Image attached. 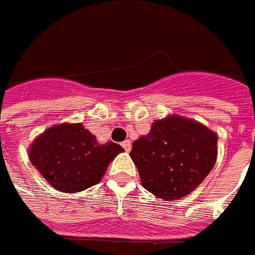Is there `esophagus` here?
<instances>
[{"label": "esophagus", "instance_id": "1", "mask_svg": "<svg viewBox=\"0 0 255 255\" xmlns=\"http://www.w3.org/2000/svg\"><path fill=\"white\" fill-rule=\"evenodd\" d=\"M122 146H123V149H125L126 152H129V151L132 149V142H130V140H125V142H122Z\"/></svg>", "mask_w": 255, "mask_h": 255}]
</instances>
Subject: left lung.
Listing matches in <instances>:
<instances>
[{
	"mask_svg": "<svg viewBox=\"0 0 255 255\" xmlns=\"http://www.w3.org/2000/svg\"><path fill=\"white\" fill-rule=\"evenodd\" d=\"M218 135L205 125L181 116L155 120L148 135L133 142L130 158L142 186L164 200L190 194L212 171Z\"/></svg>",
	"mask_w": 255,
	"mask_h": 255,
	"instance_id": "obj_1",
	"label": "left lung"
}]
</instances>
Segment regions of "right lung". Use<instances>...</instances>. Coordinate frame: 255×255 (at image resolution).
I'll list each match as a JSON object with an SVG mask.
<instances>
[{"mask_svg": "<svg viewBox=\"0 0 255 255\" xmlns=\"http://www.w3.org/2000/svg\"><path fill=\"white\" fill-rule=\"evenodd\" d=\"M120 152V145L99 143L81 123H62L34 139L28 158L53 189L75 193L100 183L107 165Z\"/></svg>", "mask_w": 255, "mask_h": 255, "instance_id": "obj_1", "label": "right lung"}]
</instances>
